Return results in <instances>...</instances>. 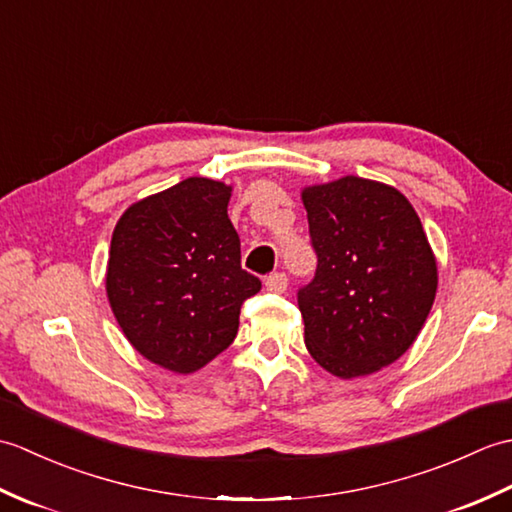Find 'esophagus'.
Segmentation results:
<instances>
[{
  "mask_svg": "<svg viewBox=\"0 0 512 512\" xmlns=\"http://www.w3.org/2000/svg\"><path fill=\"white\" fill-rule=\"evenodd\" d=\"M266 290H270V292H286V288H288V277L284 275V273H273V275H268L266 277Z\"/></svg>",
  "mask_w": 512,
  "mask_h": 512,
  "instance_id": "esophagus-1",
  "label": "esophagus"
}]
</instances>
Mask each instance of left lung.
Here are the masks:
<instances>
[{
	"label": "left lung",
	"instance_id": "left-lung-1",
	"mask_svg": "<svg viewBox=\"0 0 512 512\" xmlns=\"http://www.w3.org/2000/svg\"><path fill=\"white\" fill-rule=\"evenodd\" d=\"M317 275L299 292L303 341L325 372H378L418 339L438 290V262L411 202L358 176L308 184Z\"/></svg>",
	"mask_w": 512,
	"mask_h": 512
}]
</instances>
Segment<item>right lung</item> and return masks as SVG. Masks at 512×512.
<instances>
[{
	"label": "right lung",
	"instance_id": "obj_1",
	"mask_svg": "<svg viewBox=\"0 0 512 512\" xmlns=\"http://www.w3.org/2000/svg\"><path fill=\"white\" fill-rule=\"evenodd\" d=\"M231 193V184L193 176L127 206L114 226L107 301L134 350L173 374L222 354L244 299L262 288L239 262Z\"/></svg>",
	"mask_w": 512,
	"mask_h": 512
}]
</instances>
